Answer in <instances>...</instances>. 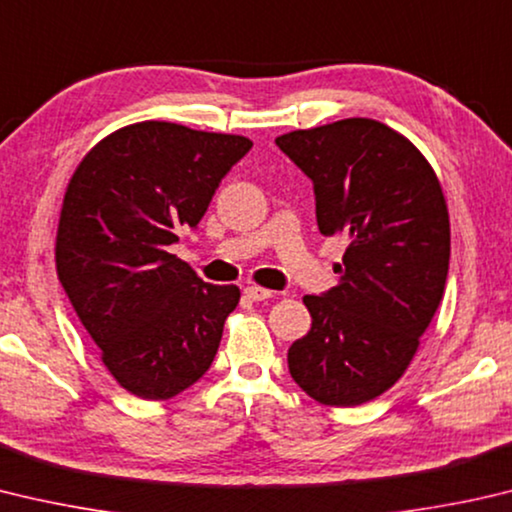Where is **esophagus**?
<instances>
[{
    "mask_svg": "<svg viewBox=\"0 0 512 512\" xmlns=\"http://www.w3.org/2000/svg\"><path fill=\"white\" fill-rule=\"evenodd\" d=\"M244 295L250 297L253 302H262V300H268V297H273L275 293L271 291V288H264V286H246Z\"/></svg>",
    "mask_w": 512,
    "mask_h": 512,
    "instance_id": "esophagus-1",
    "label": "esophagus"
}]
</instances>
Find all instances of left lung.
Segmentation results:
<instances>
[{
    "label": "left lung",
    "instance_id": "1",
    "mask_svg": "<svg viewBox=\"0 0 512 512\" xmlns=\"http://www.w3.org/2000/svg\"><path fill=\"white\" fill-rule=\"evenodd\" d=\"M275 143L313 181L322 235L349 241L338 284L304 295L311 331L288 349V369L322 405L374 401L410 367L448 280L439 176L410 138L371 118L295 129Z\"/></svg>",
    "mask_w": 512,
    "mask_h": 512
}]
</instances>
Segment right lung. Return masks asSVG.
<instances>
[{"label":"right lung","mask_w":512,"mask_h":512,"mask_svg":"<svg viewBox=\"0 0 512 512\" xmlns=\"http://www.w3.org/2000/svg\"><path fill=\"white\" fill-rule=\"evenodd\" d=\"M253 141L143 120L98 141L69 179L55 235V271L116 383L167 401L210 369L235 284L197 277L167 253L194 228Z\"/></svg>","instance_id":"obj_1"}]
</instances>
